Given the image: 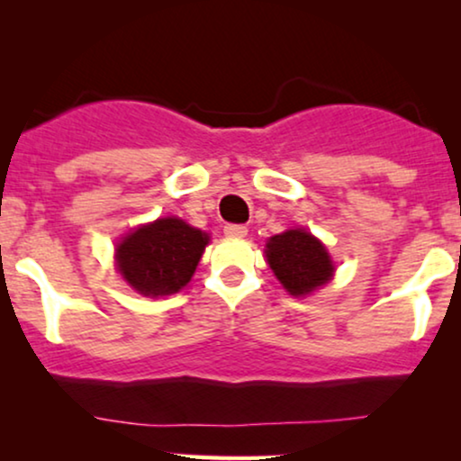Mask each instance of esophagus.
<instances>
[{
  "label": "esophagus",
  "mask_w": 461,
  "mask_h": 461,
  "mask_svg": "<svg viewBox=\"0 0 461 461\" xmlns=\"http://www.w3.org/2000/svg\"><path fill=\"white\" fill-rule=\"evenodd\" d=\"M225 236L227 238H245L247 236V227L245 225H225Z\"/></svg>",
  "instance_id": "obj_1"
}]
</instances>
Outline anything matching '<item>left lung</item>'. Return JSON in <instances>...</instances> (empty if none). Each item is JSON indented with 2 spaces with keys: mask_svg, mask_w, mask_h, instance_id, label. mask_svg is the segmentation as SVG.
Returning <instances> with one entry per match:
<instances>
[{
  "mask_svg": "<svg viewBox=\"0 0 461 461\" xmlns=\"http://www.w3.org/2000/svg\"><path fill=\"white\" fill-rule=\"evenodd\" d=\"M267 260L290 294H308L327 284L333 264L327 249L305 230H288L267 242Z\"/></svg>",
  "mask_w": 461,
  "mask_h": 461,
  "instance_id": "1",
  "label": "left lung"
}]
</instances>
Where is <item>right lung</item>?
I'll list each match as a JSON object with an SVG mask.
<instances>
[{
    "label": "right lung",
    "mask_w": 461,
    "mask_h": 461,
    "mask_svg": "<svg viewBox=\"0 0 461 461\" xmlns=\"http://www.w3.org/2000/svg\"><path fill=\"white\" fill-rule=\"evenodd\" d=\"M208 240V234L182 219H158L119 242L116 267L140 294H173L190 282Z\"/></svg>",
    "instance_id": "right-lung-1"
}]
</instances>
